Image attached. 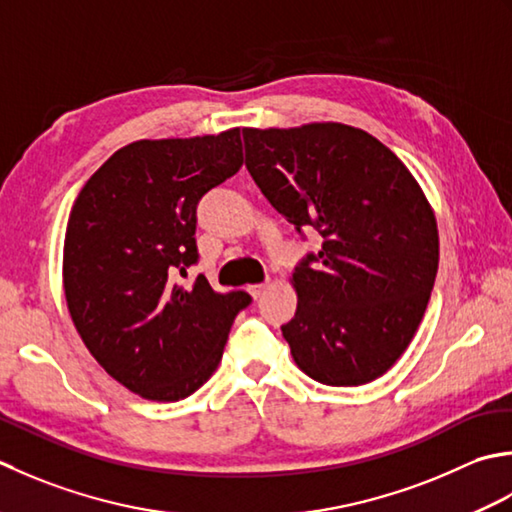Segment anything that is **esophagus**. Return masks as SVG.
Wrapping results in <instances>:
<instances>
[{
	"label": "esophagus",
	"mask_w": 512,
	"mask_h": 512,
	"mask_svg": "<svg viewBox=\"0 0 512 512\" xmlns=\"http://www.w3.org/2000/svg\"><path fill=\"white\" fill-rule=\"evenodd\" d=\"M269 287V283H258V285H247V294L252 298H260L265 294V289Z\"/></svg>",
	"instance_id": "obj_1"
}]
</instances>
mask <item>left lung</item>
I'll use <instances>...</instances> for the list:
<instances>
[{"label": "left lung", "instance_id": "8db88e82", "mask_svg": "<svg viewBox=\"0 0 512 512\" xmlns=\"http://www.w3.org/2000/svg\"><path fill=\"white\" fill-rule=\"evenodd\" d=\"M243 139L274 210L322 236L289 278L291 358L329 387L373 382L400 360L429 305L440 263L429 198L387 145L353 125L243 128Z\"/></svg>", "mask_w": 512, "mask_h": 512}]
</instances>
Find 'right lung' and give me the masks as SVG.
I'll return each mask as SVG.
<instances>
[{"label": "right lung", "mask_w": 512, "mask_h": 512, "mask_svg": "<svg viewBox=\"0 0 512 512\" xmlns=\"http://www.w3.org/2000/svg\"><path fill=\"white\" fill-rule=\"evenodd\" d=\"M243 165L241 130L141 139L81 187L64 238L72 325L110 378L154 402H179L210 380L245 291L216 294L196 263V205Z\"/></svg>", "instance_id": "add662e5"}]
</instances>
